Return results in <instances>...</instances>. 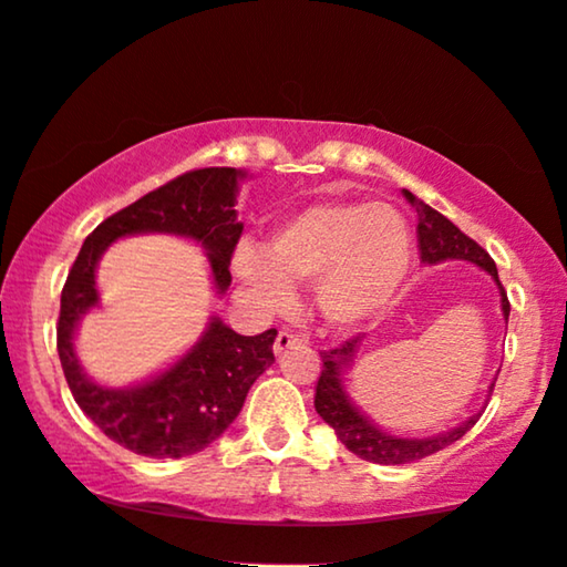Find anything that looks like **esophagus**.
Wrapping results in <instances>:
<instances>
[{
  "label": "esophagus",
  "mask_w": 567,
  "mask_h": 567,
  "mask_svg": "<svg viewBox=\"0 0 567 567\" xmlns=\"http://www.w3.org/2000/svg\"><path fill=\"white\" fill-rule=\"evenodd\" d=\"M298 342H303V339H298V334H292V331H279L277 339H275V354H285L290 350V347H296Z\"/></svg>",
  "instance_id": "esophagus-1"
}]
</instances>
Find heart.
I'll list each match as a JSON object with an SVG mask.
<instances>
[{"label":"heart","mask_w":567,"mask_h":567,"mask_svg":"<svg viewBox=\"0 0 567 567\" xmlns=\"http://www.w3.org/2000/svg\"><path fill=\"white\" fill-rule=\"evenodd\" d=\"M412 230L386 202H319L271 233L269 251L244 244L236 275L261 303L282 308L292 282L316 279V308L331 327L354 329L386 308L412 269Z\"/></svg>","instance_id":"1"}]
</instances>
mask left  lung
<instances>
[{"label":"left lung","mask_w":567,"mask_h":567,"mask_svg":"<svg viewBox=\"0 0 567 567\" xmlns=\"http://www.w3.org/2000/svg\"><path fill=\"white\" fill-rule=\"evenodd\" d=\"M406 202L417 209V244H420V259L422 264H441V261H470L482 271H487L497 285V292H501V311L505 319V327H508V313L511 303L508 296H505L501 279H497V267L495 261L489 259V254L480 244H474L470 236H464L462 230L456 228L449 217L435 213L433 207H427L425 202H420L417 196L404 188ZM362 342H365V334L354 337L350 342H344L337 350H329L321 354L323 368L319 375V386H316V412L321 414V420L334 430V435L344 443L347 451H352L354 456L365 458V462L373 464H410L417 462V458H425L430 454H437L441 449L451 446L462 437L466 430L474 427V422L480 420V414H472L458 425L441 430L435 435H396L383 430L381 425L368 417L365 412L360 410L358 402L350 396V371L358 360V352ZM497 379V375H495ZM495 383L487 386V396L493 394Z\"/></svg>","instance_id":"obj_1"}]
</instances>
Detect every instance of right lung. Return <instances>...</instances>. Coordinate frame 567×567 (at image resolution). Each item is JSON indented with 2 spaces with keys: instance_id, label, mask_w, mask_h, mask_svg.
Here are the masks:
<instances>
[{
  "instance_id": "obj_1",
  "label": "right lung",
  "mask_w": 567,
  "mask_h": 567,
  "mask_svg": "<svg viewBox=\"0 0 567 567\" xmlns=\"http://www.w3.org/2000/svg\"><path fill=\"white\" fill-rule=\"evenodd\" d=\"M244 178L248 173L240 168H202L145 194L90 233L64 282L56 350L74 402L111 441L140 456L181 458L217 441L238 417L254 381L275 362L277 329L244 337L209 316L202 337L161 373L132 386H103L85 373L74 347L82 316L101 306L97 261L118 238H188L205 248L215 296H225L233 248L244 233L236 213Z\"/></svg>"
}]
</instances>
